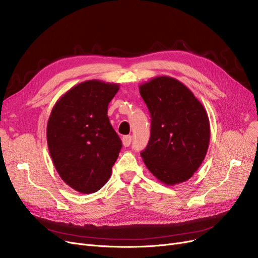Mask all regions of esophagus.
Segmentation results:
<instances>
[{"mask_svg": "<svg viewBox=\"0 0 258 258\" xmlns=\"http://www.w3.org/2000/svg\"><path fill=\"white\" fill-rule=\"evenodd\" d=\"M131 141H132V137L131 136H124L122 138V145L124 147H128L131 144Z\"/></svg>", "mask_w": 258, "mask_h": 258, "instance_id": "esophagus-1", "label": "esophagus"}]
</instances>
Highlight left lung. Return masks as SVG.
Instances as JSON below:
<instances>
[{"mask_svg":"<svg viewBox=\"0 0 258 258\" xmlns=\"http://www.w3.org/2000/svg\"><path fill=\"white\" fill-rule=\"evenodd\" d=\"M151 113V138L141 153L152 174L166 185L186 182L204 161L210 121L200 101L179 81L154 77L140 85Z\"/></svg>","mask_w":258,"mask_h":258,"instance_id":"obj_1","label":"left lung"}]
</instances>
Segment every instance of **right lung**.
Instances as JSON below:
<instances>
[{
    "label": "right lung",
    "instance_id": "right-lung-1",
    "mask_svg": "<svg viewBox=\"0 0 258 258\" xmlns=\"http://www.w3.org/2000/svg\"><path fill=\"white\" fill-rule=\"evenodd\" d=\"M118 84L90 80L74 86L53 105L47 144L53 166L71 188L99 190L108 181L121 141L107 116Z\"/></svg>",
    "mask_w": 258,
    "mask_h": 258
}]
</instances>
